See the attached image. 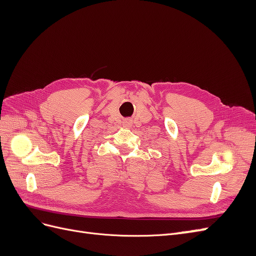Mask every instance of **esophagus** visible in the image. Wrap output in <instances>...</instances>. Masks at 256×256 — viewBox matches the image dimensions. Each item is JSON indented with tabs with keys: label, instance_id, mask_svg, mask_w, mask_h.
Here are the masks:
<instances>
[{
	"label": "esophagus",
	"instance_id": "1",
	"mask_svg": "<svg viewBox=\"0 0 256 256\" xmlns=\"http://www.w3.org/2000/svg\"><path fill=\"white\" fill-rule=\"evenodd\" d=\"M124 126H125V127H130L131 126V122L129 120L124 122Z\"/></svg>",
	"mask_w": 256,
	"mask_h": 256
}]
</instances>
